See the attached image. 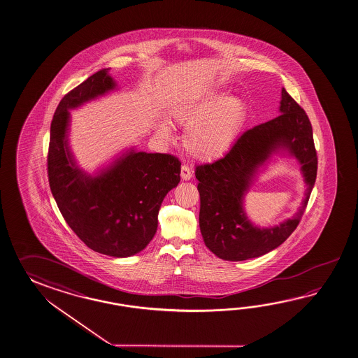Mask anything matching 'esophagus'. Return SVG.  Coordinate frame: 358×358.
Returning <instances> with one entry per match:
<instances>
[{"instance_id": "1", "label": "esophagus", "mask_w": 358, "mask_h": 358, "mask_svg": "<svg viewBox=\"0 0 358 358\" xmlns=\"http://www.w3.org/2000/svg\"><path fill=\"white\" fill-rule=\"evenodd\" d=\"M181 177H182V180H185V181H189V180L192 178V171H191V168L189 166L183 164L182 167H181Z\"/></svg>"}]
</instances>
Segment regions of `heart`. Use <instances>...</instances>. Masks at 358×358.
I'll return each mask as SVG.
<instances>
[{"instance_id":"heart-1","label":"heart","mask_w":358,"mask_h":358,"mask_svg":"<svg viewBox=\"0 0 358 358\" xmlns=\"http://www.w3.org/2000/svg\"><path fill=\"white\" fill-rule=\"evenodd\" d=\"M171 116L177 122L187 124L183 134L187 153L206 161L223 155L234 145L246 120V104L238 96L210 90L176 103ZM155 131L162 139L172 136L166 121L158 122Z\"/></svg>"}]
</instances>
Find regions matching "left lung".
<instances>
[{"mask_svg": "<svg viewBox=\"0 0 358 358\" xmlns=\"http://www.w3.org/2000/svg\"><path fill=\"white\" fill-rule=\"evenodd\" d=\"M279 112L275 118L243 132L223 158L197 166L195 171L201 236L206 248L223 260L242 262L280 246L297 228L306 209L317 172L313 127L306 112L285 88ZM278 153L293 156L301 164L306 197L292 219L260 229L248 219L243 200L259 168Z\"/></svg>", "mask_w": 358, "mask_h": 358, "instance_id": "1", "label": "left lung"}]
</instances>
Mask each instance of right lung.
<instances>
[{
	"mask_svg": "<svg viewBox=\"0 0 358 358\" xmlns=\"http://www.w3.org/2000/svg\"><path fill=\"white\" fill-rule=\"evenodd\" d=\"M110 69H102L61 99L51 124L48 181L66 223L89 248L129 257L153 240L158 213L180 182L181 162L173 155L134 148L94 175L75 161L69 145L70 110L116 90Z\"/></svg>",
	"mask_w": 358,
	"mask_h": 358,
	"instance_id": "right-lung-1",
	"label": "right lung"
}]
</instances>
